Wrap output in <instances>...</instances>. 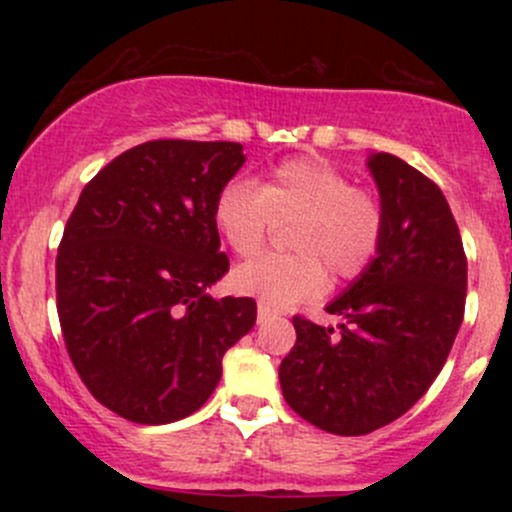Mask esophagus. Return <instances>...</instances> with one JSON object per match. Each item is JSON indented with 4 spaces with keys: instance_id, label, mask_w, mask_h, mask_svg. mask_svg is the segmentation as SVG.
I'll return each instance as SVG.
<instances>
[{
    "instance_id": "1",
    "label": "esophagus",
    "mask_w": 512,
    "mask_h": 512,
    "mask_svg": "<svg viewBox=\"0 0 512 512\" xmlns=\"http://www.w3.org/2000/svg\"><path fill=\"white\" fill-rule=\"evenodd\" d=\"M272 315H274L272 310L264 308V305H260V308H257V322H267Z\"/></svg>"
}]
</instances>
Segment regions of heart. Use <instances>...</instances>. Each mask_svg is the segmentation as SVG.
Wrapping results in <instances>:
<instances>
[{
  "instance_id": "obj_1",
  "label": "heart",
  "mask_w": 512,
  "mask_h": 512,
  "mask_svg": "<svg viewBox=\"0 0 512 512\" xmlns=\"http://www.w3.org/2000/svg\"><path fill=\"white\" fill-rule=\"evenodd\" d=\"M214 226L240 257H252L276 223H290L293 252L262 255L240 264L231 286L267 308H289L320 296L327 273L337 281L361 276L378 257L385 236V207L375 192L320 156L276 163L260 185L236 178L214 199Z\"/></svg>"
}]
</instances>
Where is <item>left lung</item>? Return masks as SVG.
Wrapping results in <instances>:
<instances>
[{
    "mask_svg": "<svg viewBox=\"0 0 512 512\" xmlns=\"http://www.w3.org/2000/svg\"><path fill=\"white\" fill-rule=\"evenodd\" d=\"M366 166L387 216L378 257L327 305L339 333L293 317L296 346L279 366L289 407L337 436L392 424L424 397L467 298V257L440 187L392 154Z\"/></svg>",
    "mask_w": 512,
    "mask_h": 512,
    "instance_id": "1",
    "label": "left lung"
}]
</instances>
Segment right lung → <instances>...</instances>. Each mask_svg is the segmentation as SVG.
<instances>
[{
  "instance_id": "obj_1",
  "label": "right lung",
  "mask_w": 512,
  "mask_h": 512,
  "mask_svg": "<svg viewBox=\"0 0 512 512\" xmlns=\"http://www.w3.org/2000/svg\"><path fill=\"white\" fill-rule=\"evenodd\" d=\"M243 144L156 139L81 192L57 252V313L76 373L122 419L161 426L211 397L221 358L255 325L252 298L214 301L228 272L214 199Z\"/></svg>"
}]
</instances>
